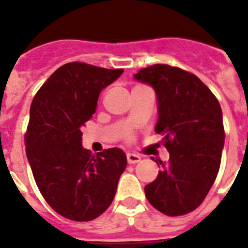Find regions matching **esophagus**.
I'll use <instances>...</instances> for the list:
<instances>
[{"label": "esophagus", "instance_id": "esophagus-1", "mask_svg": "<svg viewBox=\"0 0 248 248\" xmlns=\"http://www.w3.org/2000/svg\"><path fill=\"white\" fill-rule=\"evenodd\" d=\"M126 160H128L129 164H137L140 161V156L139 155H135V154H131V153H129V154H126Z\"/></svg>", "mask_w": 248, "mask_h": 248}]
</instances>
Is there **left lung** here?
Instances as JSON below:
<instances>
[{"instance_id":"obj_1","label":"left lung","mask_w":248,"mask_h":248,"mask_svg":"<svg viewBox=\"0 0 248 248\" xmlns=\"http://www.w3.org/2000/svg\"><path fill=\"white\" fill-rule=\"evenodd\" d=\"M134 79L156 94L155 133L163 135L170 159L155 160L161 170L145 186L149 202L168 216L194 211L205 200L221 164L225 131L217 99L194 74L154 64Z\"/></svg>"}]
</instances>
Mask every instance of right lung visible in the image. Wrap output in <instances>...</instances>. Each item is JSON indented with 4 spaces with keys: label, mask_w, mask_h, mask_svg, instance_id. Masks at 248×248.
<instances>
[{
    "label": "right lung",
    "mask_w": 248,
    "mask_h": 248,
    "mask_svg": "<svg viewBox=\"0 0 248 248\" xmlns=\"http://www.w3.org/2000/svg\"><path fill=\"white\" fill-rule=\"evenodd\" d=\"M124 69L72 62L59 67L31 104L26 154L39 191L54 211L73 221L97 218L110 206L126 155L119 148L92 156L82 126L97 109L100 92Z\"/></svg>",
    "instance_id": "1"
}]
</instances>
